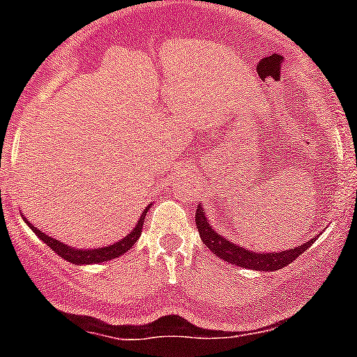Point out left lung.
I'll return each mask as SVG.
<instances>
[{
	"instance_id": "1",
	"label": "left lung",
	"mask_w": 357,
	"mask_h": 357,
	"mask_svg": "<svg viewBox=\"0 0 357 357\" xmlns=\"http://www.w3.org/2000/svg\"><path fill=\"white\" fill-rule=\"evenodd\" d=\"M197 228H199L200 238L204 240L205 247L208 250L214 252L218 257H221L222 261L231 262V264L240 266V268H248V269H257V271H278V269L285 268V266L291 264L295 259L301 254H304L309 247L312 245L316 238H311L309 242L302 243V245L290 248V250L283 252H273V254H264V252H252L248 248H243L236 243L226 240L221 233L215 231L207 221V215H205L204 208H197L195 215Z\"/></svg>"
}]
</instances>
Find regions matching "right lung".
<instances>
[{"mask_svg":"<svg viewBox=\"0 0 357 357\" xmlns=\"http://www.w3.org/2000/svg\"><path fill=\"white\" fill-rule=\"evenodd\" d=\"M150 205H152V204H150ZM150 205H149V207H150ZM149 207H146L145 211L142 212V215H139V219H138V225L132 228L131 233H128L124 238L119 240V242H115V243H112V245H109V247H100V248L68 247L67 243H62L60 240L52 238V236L45 235L41 229L34 228V226H32L31 222H29L25 218H24V221L27 222L29 228H31L32 231L36 233V236H38V238H41L43 242L46 243V245L52 248L53 252H56L60 257L66 259V261L72 262V264H98V262L112 261V259H115V257H119V255L126 254L129 248L135 245L136 240H138L139 235H142L143 222H145V215H146V212H149Z\"/></svg>","mask_w":357,"mask_h":357,"instance_id":"add662e5","label":"right lung"}]
</instances>
